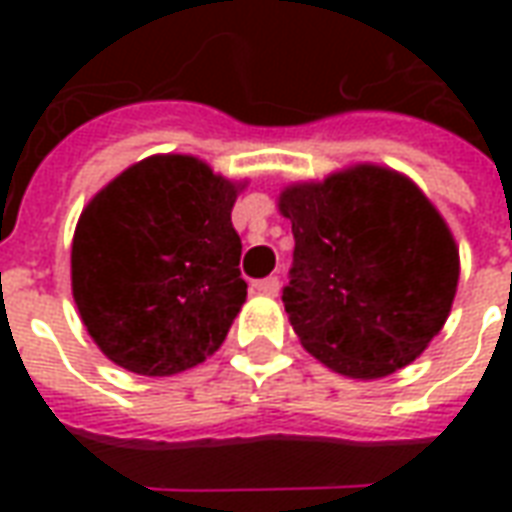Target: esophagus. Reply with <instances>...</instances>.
<instances>
[{
	"mask_svg": "<svg viewBox=\"0 0 512 512\" xmlns=\"http://www.w3.org/2000/svg\"><path fill=\"white\" fill-rule=\"evenodd\" d=\"M252 288H255L257 293H263V296H277V293H279V279L277 277L257 279Z\"/></svg>",
	"mask_w": 512,
	"mask_h": 512,
	"instance_id": "34e87169",
	"label": "esophagus"
}]
</instances>
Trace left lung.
<instances>
[{
    "label": "left lung",
    "instance_id": "8db88e82",
    "mask_svg": "<svg viewBox=\"0 0 512 512\" xmlns=\"http://www.w3.org/2000/svg\"><path fill=\"white\" fill-rule=\"evenodd\" d=\"M296 249L285 312L334 373L384 378L441 332L458 290V246L414 180L378 164L279 194Z\"/></svg>",
    "mask_w": 512,
    "mask_h": 512
}]
</instances>
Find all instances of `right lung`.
Wrapping results in <instances>:
<instances>
[{
    "mask_svg": "<svg viewBox=\"0 0 512 512\" xmlns=\"http://www.w3.org/2000/svg\"><path fill=\"white\" fill-rule=\"evenodd\" d=\"M244 183L205 161H136L87 202L71 246V288L106 359L175 376L219 351L246 301L235 197Z\"/></svg>",
    "mask_w": 512,
    "mask_h": 512,
    "instance_id": "1",
    "label": "right lung"
}]
</instances>
